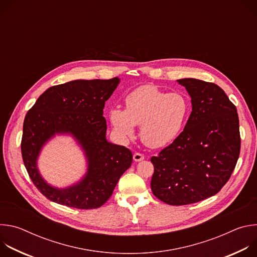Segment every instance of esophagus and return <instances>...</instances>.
Returning a JSON list of instances; mask_svg holds the SVG:
<instances>
[{
  "mask_svg": "<svg viewBox=\"0 0 257 257\" xmlns=\"http://www.w3.org/2000/svg\"><path fill=\"white\" fill-rule=\"evenodd\" d=\"M133 160H134L135 162H140V161L144 160V156H143L142 154H140V153H135V154L133 155Z\"/></svg>",
  "mask_w": 257,
  "mask_h": 257,
  "instance_id": "esophagus-1",
  "label": "esophagus"
}]
</instances>
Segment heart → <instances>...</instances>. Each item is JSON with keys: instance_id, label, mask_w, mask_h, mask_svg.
Returning a JSON list of instances; mask_svg holds the SVG:
<instances>
[{"instance_id": "1", "label": "heart", "mask_w": 257, "mask_h": 257, "mask_svg": "<svg viewBox=\"0 0 257 257\" xmlns=\"http://www.w3.org/2000/svg\"><path fill=\"white\" fill-rule=\"evenodd\" d=\"M189 114L188 99L181 93H168L153 85L140 86L125 97V109L114 107L108 117L123 139L134 135L140 125L141 140L150 148H161L177 138Z\"/></svg>"}]
</instances>
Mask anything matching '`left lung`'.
Instances as JSON below:
<instances>
[{
	"mask_svg": "<svg viewBox=\"0 0 257 257\" xmlns=\"http://www.w3.org/2000/svg\"><path fill=\"white\" fill-rule=\"evenodd\" d=\"M191 96L192 112L180 135L151 159V187L160 200L186 205L216 194L230 179L239 155V118L225 91L194 78L177 80Z\"/></svg>",
	"mask_w": 257,
	"mask_h": 257,
	"instance_id": "obj_1",
	"label": "left lung"
}]
</instances>
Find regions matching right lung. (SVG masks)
Returning <instances> with one entry per match:
<instances>
[{"label":"right lung","mask_w":257,"mask_h":257,"mask_svg":"<svg viewBox=\"0 0 257 257\" xmlns=\"http://www.w3.org/2000/svg\"><path fill=\"white\" fill-rule=\"evenodd\" d=\"M118 77L73 80L48 88L25 116L21 154L27 173L43 195L69 207L91 209L111 197L120 177L132 164V153L105 138L104 102L117 88ZM56 134L78 140L88 160V172L67 189L51 187L37 169L42 146Z\"/></svg>","instance_id":"obj_1"}]
</instances>
